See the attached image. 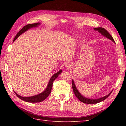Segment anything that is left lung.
Here are the masks:
<instances>
[{
	"instance_id": "1",
	"label": "left lung",
	"mask_w": 126,
	"mask_h": 126,
	"mask_svg": "<svg viewBox=\"0 0 126 126\" xmlns=\"http://www.w3.org/2000/svg\"><path fill=\"white\" fill-rule=\"evenodd\" d=\"M94 29L96 31H98V32L101 33L102 34V35L105 36L107 38L110 39L113 42H115L113 37L110 35V33H109L106 30V29H104L103 28H94ZM72 87H73V92L75 94V96L77 97V98H78L80 101H81L82 102L84 103H86V104H95V103H97L106 100V99L107 98L108 96L110 95V94L112 93V92H111L109 93L108 95H106V96H104V97H101L100 98L89 99V98H87L86 97H83V96L79 92V91L77 90L75 85V84H74L73 80L72 81Z\"/></svg>"
}]
</instances>
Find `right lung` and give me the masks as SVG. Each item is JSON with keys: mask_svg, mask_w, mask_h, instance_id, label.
<instances>
[{"mask_svg": "<svg viewBox=\"0 0 126 126\" xmlns=\"http://www.w3.org/2000/svg\"><path fill=\"white\" fill-rule=\"evenodd\" d=\"M40 23H34V24H28L25 25V26H24V27L18 32L17 34H16L14 39H13V42H14L21 34L23 33V32H24L25 31H27L28 29H30L31 28L36 27V26H37ZM61 73H62V70H61L58 72H57V73H56L53 75L51 77V78L50 79V81L49 82V84L47 85V89H45L43 92L39 94L38 95L31 96V97H22V96L18 95L17 93L15 92L16 95H17V97H18L20 99H21V100H22L25 102H31V103L41 102L45 100V99L47 97V96L49 95V94L51 93V89H52L53 82L57 78L58 76L60 74H61Z\"/></svg>", "mask_w": 126, "mask_h": 126, "instance_id": "add662e5", "label": "right lung"}]
</instances>
